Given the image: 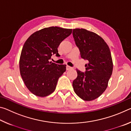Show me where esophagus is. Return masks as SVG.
Instances as JSON below:
<instances>
[{
    "label": "esophagus",
    "instance_id": "obj_1",
    "mask_svg": "<svg viewBox=\"0 0 131 131\" xmlns=\"http://www.w3.org/2000/svg\"><path fill=\"white\" fill-rule=\"evenodd\" d=\"M72 69V68L70 67V66H68V65L66 66V70H70V69Z\"/></svg>",
    "mask_w": 131,
    "mask_h": 131
}]
</instances>
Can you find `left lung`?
<instances>
[{
  "label": "left lung",
  "instance_id": "8db88e82",
  "mask_svg": "<svg viewBox=\"0 0 131 131\" xmlns=\"http://www.w3.org/2000/svg\"><path fill=\"white\" fill-rule=\"evenodd\" d=\"M73 36L81 57L88 61L85 72L76 69L77 77L73 81V90L83 100H94L106 90L112 74L109 47L101 37L84 29H74Z\"/></svg>",
  "mask_w": 131,
  "mask_h": 131
}]
</instances>
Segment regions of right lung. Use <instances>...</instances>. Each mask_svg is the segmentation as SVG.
Instances as JSON below:
<instances>
[{
    "mask_svg": "<svg viewBox=\"0 0 131 131\" xmlns=\"http://www.w3.org/2000/svg\"><path fill=\"white\" fill-rule=\"evenodd\" d=\"M72 29L57 26L35 32L26 40L19 59L21 76L26 87L36 96L44 97L54 91L65 65L49 62L52 55L59 57L58 47L72 34Z\"/></svg>",
    "mask_w": 131,
    "mask_h": 131,
    "instance_id": "1",
    "label": "right lung"
}]
</instances>
